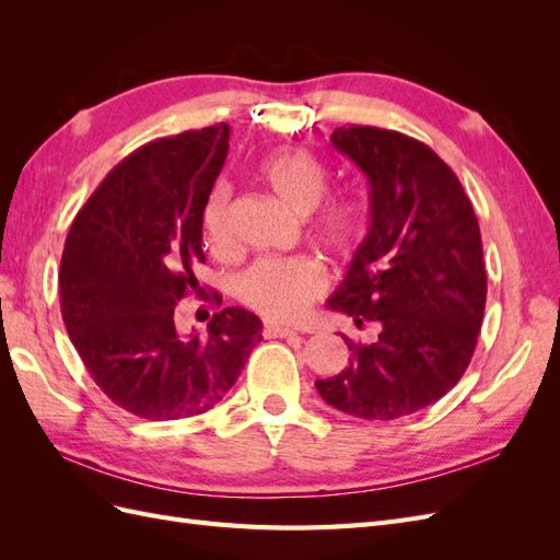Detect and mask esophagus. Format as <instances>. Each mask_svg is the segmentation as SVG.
I'll return each instance as SVG.
<instances>
[{"label": "esophagus", "mask_w": 560, "mask_h": 560, "mask_svg": "<svg viewBox=\"0 0 560 560\" xmlns=\"http://www.w3.org/2000/svg\"><path fill=\"white\" fill-rule=\"evenodd\" d=\"M264 336L266 338H290V336H296V329L276 325V322H268V325H264Z\"/></svg>", "instance_id": "obj_1"}]
</instances>
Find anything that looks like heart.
<instances>
[{
    "label": "heart",
    "mask_w": 560,
    "mask_h": 560,
    "mask_svg": "<svg viewBox=\"0 0 560 560\" xmlns=\"http://www.w3.org/2000/svg\"><path fill=\"white\" fill-rule=\"evenodd\" d=\"M254 177L280 206L308 217L327 194V167L303 149H280L266 156ZM229 186L214 184L202 202L200 226L212 249L226 247ZM366 231V208L360 200H334L313 222V238L334 254H348ZM325 292V273L311 259H261L238 280V296L257 313L273 319H296Z\"/></svg>",
    "instance_id": "1"
}]
</instances>
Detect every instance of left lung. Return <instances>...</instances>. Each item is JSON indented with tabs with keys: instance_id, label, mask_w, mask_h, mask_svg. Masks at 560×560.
Returning a JSON list of instances; mask_svg holds the SVG:
<instances>
[{
	"instance_id": "8db88e82",
	"label": "left lung",
	"mask_w": 560,
	"mask_h": 560,
	"mask_svg": "<svg viewBox=\"0 0 560 560\" xmlns=\"http://www.w3.org/2000/svg\"><path fill=\"white\" fill-rule=\"evenodd\" d=\"M331 144L369 179V231L327 306L374 322L378 338L343 336L350 364L315 387L338 411L395 420L442 399L469 366L486 308L481 231L428 144L371 126L336 128Z\"/></svg>"
}]
</instances>
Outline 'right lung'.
<instances>
[{
  "mask_svg": "<svg viewBox=\"0 0 560 560\" xmlns=\"http://www.w3.org/2000/svg\"><path fill=\"white\" fill-rule=\"evenodd\" d=\"M226 124L132 151L74 219L60 261L67 334L97 387L144 420L210 411L261 341V319L238 306L208 334H179L177 303L202 287L200 212L226 161Z\"/></svg>",
  "mask_w": 560,
  "mask_h": 560,
  "instance_id": "obj_1",
  "label": "right lung"
}]
</instances>
